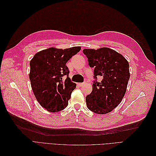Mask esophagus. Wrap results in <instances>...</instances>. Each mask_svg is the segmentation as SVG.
<instances>
[{
    "label": "esophagus",
    "mask_w": 156,
    "mask_h": 156,
    "mask_svg": "<svg viewBox=\"0 0 156 156\" xmlns=\"http://www.w3.org/2000/svg\"><path fill=\"white\" fill-rule=\"evenodd\" d=\"M84 83H78V85H79V87H83V86L84 85Z\"/></svg>",
    "instance_id": "34e87169"
}]
</instances>
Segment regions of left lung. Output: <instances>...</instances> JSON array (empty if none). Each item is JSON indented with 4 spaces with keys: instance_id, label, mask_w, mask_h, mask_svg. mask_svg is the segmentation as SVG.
Returning a JSON list of instances; mask_svg holds the SVG:
<instances>
[{
    "instance_id": "1",
    "label": "left lung",
    "mask_w": 156,
    "mask_h": 156,
    "mask_svg": "<svg viewBox=\"0 0 156 156\" xmlns=\"http://www.w3.org/2000/svg\"><path fill=\"white\" fill-rule=\"evenodd\" d=\"M83 52L90 66L94 68V78H103L100 83L94 82L92 92L86 97L87 107L96 114H107L120 104L125 95L130 77L128 61L108 48L84 49Z\"/></svg>"
}]
</instances>
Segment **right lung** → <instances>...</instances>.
<instances>
[{
  "instance_id": "obj_1",
  "label": "right lung",
  "mask_w": 156,
  "mask_h": 156,
  "mask_svg": "<svg viewBox=\"0 0 156 156\" xmlns=\"http://www.w3.org/2000/svg\"><path fill=\"white\" fill-rule=\"evenodd\" d=\"M81 49L79 46L65 49L49 48L37 52L30 60L29 79L33 93L48 111L58 112L68 106L76 84L70 81L66 64ZM64 75L67 76L64 81Z\"/></svg>"
}]
</instances>
